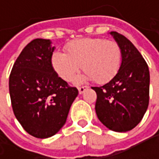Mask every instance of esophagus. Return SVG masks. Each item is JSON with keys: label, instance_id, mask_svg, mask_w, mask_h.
Masks as SVG:
<instances>
[{"label": "esophagus", "instance_id": "obj_1", "mask_svg": "<svg viewBox=\"0 0 159 159\" xmlns=\"http://www.w3.org/2000/svg\"><path fill=\"white\" fill-rule=\"evenodd\" d=\"M88 88V86H86V85H84V86H79L78 87V91H79V94H83L86 89Z\"/></svg>", "mask_w": 159, "mask_h": 159}]
</instances>
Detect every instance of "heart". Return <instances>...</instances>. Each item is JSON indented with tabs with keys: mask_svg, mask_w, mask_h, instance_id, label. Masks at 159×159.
Segmentation results:
<instances>
[{
	"mask_svg": "<svg viewBox=\"0 0 159 159\" xmlns=\"http://www.w3.org/2000/svg\"><path fill=\"white\" fill-rule=\"evenodd\" d=\"M66 52L56 50L51 55V66L65 81H71L83 66L84 75L77 82L95 80L106 84L118 74L121 64V49L114 40L100 38H85L69 42Z\"/></svg>",
	"mask_w": 159,
	"mask_h": 159,
	"instance_id": "obj_1",
	"label": "heart"
}]
</instances>
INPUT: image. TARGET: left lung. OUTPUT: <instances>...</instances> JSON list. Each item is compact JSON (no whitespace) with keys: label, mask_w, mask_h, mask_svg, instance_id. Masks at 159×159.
<instances>
[{"label":"left lung","mask_w":159,"mask_h":159,"mask_svg":"<svg viewBox=\"0 0 159 159\" xmlns=\"http://www.w3.org/2000/svg\"><path fill=\"white\" fill-rule=\"evenodd\" d=\"M121 49V64L116 76L106 84L92 87L97 93L98 120L111 131L124 133L143 119L149 104L150 75L146 61L123 35L111 32Z\"/></svg>","instance_id":"1"}]
</instances>
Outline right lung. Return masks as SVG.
<instances>
[{
  "instance_id": "1",
  "label": "right lung",
  "mask_w": 159,
  "mask_h": 159,
  "mask_svg": "<svg viewBox=\"0 0 159 159\" xmlns=\"http://www.w3.org/2000/svg\"><path fill=\"white\" fill-rule=\"evenodd\" d=\"M49 39L28 43L13 66L9 92L13 111L24 130L37 138L56 134L65 124L78 95L76 87L58 76L51 66Z\"/></svg>"
}]
</instances>
